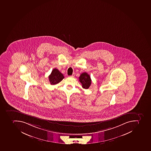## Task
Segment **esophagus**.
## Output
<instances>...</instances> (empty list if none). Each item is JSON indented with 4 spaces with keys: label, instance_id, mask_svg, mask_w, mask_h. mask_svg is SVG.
Listing matches in <instances>:
<instances>
[{
    "label": "esophagus",
    "instance_id": "34e87169",
    "mask_svg": "<svg viewBox=\"0 0 151 151\" xmlns=\"http://www.w3.org/2000/svg\"><path fill=\"white\" fill-rule=\"evenodd\" d=\"M75 76V73H73V75H71L72 77H74V76Z\"/></svg>",
    "mask_w": 151,
    "mask_h": 151
}]
</instances>
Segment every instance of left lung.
Wrapping results in <instances>:
<instances>
[{"label": "left lung", "mask_w": 151, "mask_h": 151, "mask_svg": "<svg viewBox=\"0 0 151 151\" xmlns=\"http://www.w3.org/2000/svg\"><path fill=\"white\" fill-rule=\"evenodd\" d=\"M79 81L82 84V88L85 89L88 88L91 83V77L87 73L81 74L79 77Z\"/></svg>", "instance_id": "8db88e82"}]
</instances>
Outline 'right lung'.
Returning a JSON list of instances; mask_svg holds the SVG:
<instances>
[{
	"label": "right lung",
	"instance_id": "obj_1",
	"mask_svg": "<svg viewBox=\"0 0 151 151\" xmlns=\"http://www.w3.org/2000/svg\"><path fill=\"white\" fill-rule=\"evenodd\" d=\"M64 78L63 74L56 68H54L52 70L51 74L49 76V80L51 85L56 84L59 83Z\"/></svg>",
	"mask_w": 151,
	"mask_h": 151
}]
</instances>
